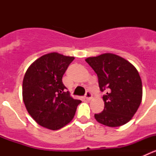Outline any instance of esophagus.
<instances>
[{"mask_svg": "<svg viewBox=\"0 0 156 156\" xmlns=\"http://www.w3.org/2000/svg\"><path fill=\"white\" fill-rule=\"evenodd\" d=\"M92 98H93V96H92V94L89 91L87 92L86 94H85V98H86L87 101H90V100H91Z\"/></svg>", "mask_w": 156, "mask_h": 156, "instance_id": "34e87169", "label": "esophagus"}]
</instances>
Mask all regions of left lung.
Segmentation results:
<instances>
[{
	"mask_svg": "<svg viewBox=\"0 0 156 156\" xmlns=\"http://www.w3.org/2000/svg\"><path fill=\"white\" fill-rule=\"evenodd\" d=\"M85 61L96 73L103 96L105 108L95 114L101 124L116 127L126 124L138 109L142 100V83L137 69L123 58L105 53L89 57Z\"/></svg>",
	"mask_w": 156,
	"mask_h": 156,
	"instance_id": "obj_1",
	"label": "left lung"
}]
</instances>
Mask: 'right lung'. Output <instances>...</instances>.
Returning a JSON list of instances; mask_svg holds the SVG:
<instances>
[{
  "instance_id": "1",
  "label": "right lung",
  "mask_w": 156,
  "mask_h": 156,
  "mask_svg": "<svg viewBox=\"0 0 156 156\" xmlns=\"http://www.w3.org/2000/svg\"><path fill=\"white\" fill-rule=\"evenodd\" d=\"M74 57L51 52L27 69L23 81V99L32 118L47 129L57 130L73 119L80 100L66 91L62 76Z\"/></svg>"
}]
</instances>
